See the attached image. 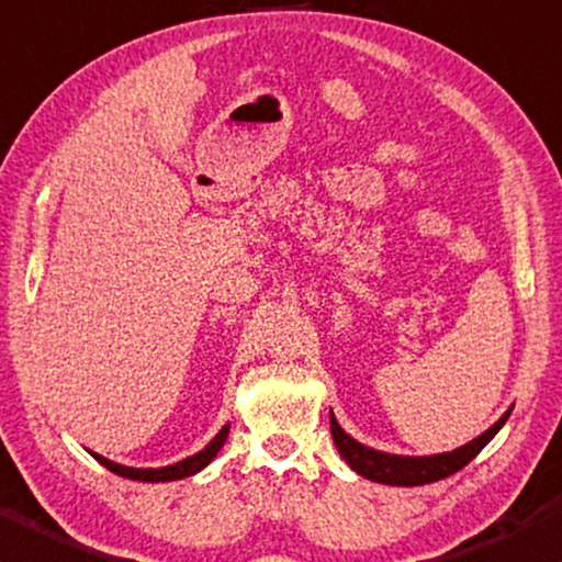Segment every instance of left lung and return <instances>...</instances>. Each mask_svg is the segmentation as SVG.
<instances>
[{"label":"left lung","mask_w":562,"mask_h":562,"mask_svg":"<svg viewBox=\"0 0 562 562\" xmlns=\"http://www.w3.org/2000/svg\"><path fill=\"white\" fill-rule=\"evenodd\" d=\"M514 403L508 406L504 416L498 418L491 429H485L481 437H475L473 442L458 447L452 452H439V454H424V458H414V454H391L372 450V447L357 442L351 434H347L336 422L334 411L328 414L331 418V437L336 450H339L341 460L349 462L351 470H357L359 475L368 477V481L385 483V485H426L434 481H442V477H450L468 465L470 460L475 458L477 452L483 450L485 445L491 442L493 437L501 431V426L506 424V418L512 416Z\"/></svg>","instance_id":"left-lung-1"}]
</instances>
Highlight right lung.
Here are the masks:
<instances>
[{"label": "right lung", "instance_id": "1", "mask_svg": "<svg viewBox=\"0 0 562 562\" xmlns=\"http://www.w3.org/2000/svg\"><path fill=\"white\" fill-rule=\"evenodd\" d=\"M228 429H231V424L223 426V429L215 434L211 442H207L200 452H194V454H190V458L175 462V465H164V468H128V465H120V462H112L108 458H102V454H97V452H89V454H92V458L100 462V465L108 468L110 473H115L120 477H131V481H140V483L182 481V477H190L194 473H200L203 468L211 465L215 454L221 452V447L226 445Z\"/></svg>", "mask_w": 562, "mask_h": 562}]
</instances>
